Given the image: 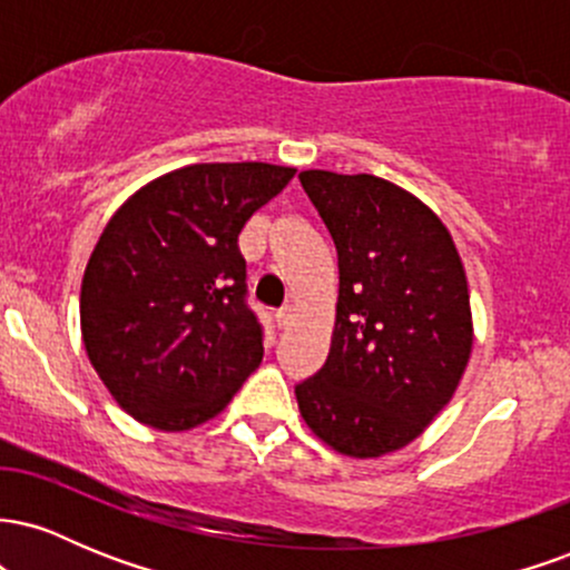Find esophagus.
<instances>
[{
    "label": "esophagus",
    "mask_w": 570,
    "mask_h": 570,
    "mask_svg": "<svg viewBox=\"0 0 570 570\" xmlns=\"http://www.w3.org/2000/svg\"><path fill=\"white\" fill-rule=\"evenodd\" d=\"M292 316H294V307H292V305L278 307V311H276V324H278V330H286V326L292 324Z\"/></svg>",
    "instance_id": "obj_1"
}]
</instances>
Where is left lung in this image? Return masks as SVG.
<instances>
[{
	"instance_id": "8db88e82",
	"label": "left lung",
	"mask_w": 570,
	"mask_h": 570,
	"mask_svg": "<svg viewBox=\"0 0 570 570\" xmlns=\"http://www.w3.org/2000/svg\"><path fill=\"white\" fill-rule=\"evenodd\" d=\"M299 185L340 271L330 356L294 389L299 412L337 453H394L440 415L472 356L463 263L442 219L394 181L303 171Z\"/></svg>"
}]
</instances>
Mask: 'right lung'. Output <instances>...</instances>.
Listing matches in <instances>:
<instances>
[{
    "label": "right lung",
    "instance_id": "add662e5",
    "mask_svg": "<svg viewBox=\"0 0 570 570\" xmlns=\"http://www.w3.org/2000/svg\"><path fill=\"white\" fill-rule=\"evenodd\" d=\"M294 174L195 163L144 185L104 227L82 276V343L109 394L144 426L212 421L263 362L238 235Z\"/></svg>",
    "mask_w": 570,
    "mask_h": 570
}]
</instances>
